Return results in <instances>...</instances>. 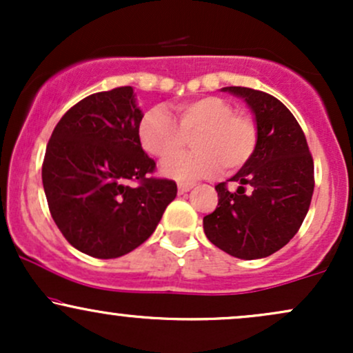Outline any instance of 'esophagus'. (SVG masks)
Returning <instances> with one entry per match:
<instances>
[{"instance_id": "obj_1", "label": "esophagus", "mask_w": 353, "mask_h": 353, "mask_svg": "<svg viewBox=\"0 0 353 353\" xmlns=\"http://www.w3.org/2000/svg\"><path fill=\"white\" fill-rule=\"evenodd\" d=\"M194 188V184H188V182H181L179 185H177V190H179V194H185L189 192L190 189Z\"/></svg>"}]
</instances>
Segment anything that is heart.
<instances>
[{
    "mask_svg": "<svg viewBox=\"0 0 353 353\" xmlns=\"http://www.w3.org/2000/svg\"><path fill=\"white\" fill-rule=\"evenodd\" d=\"M176 121L164 109H149L139 123V141L145 152L171 161L193 137L196 152L165 164L163 172L176 181H196L221 171L236 172L252 159L259 132L252 117L237 114L217 96L182 101L174 106Z\"/></svg>",
    "mask_w": 353,
    "mask_h": 353,
    "instance_id": "obj_1",
    "label": "heart"
}]
</instances>
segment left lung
<instances>
[{
  "instance_id": "left-lung-1",
  "label": "left lung",
  "mask_w": 353,
  "mask_h": 353,
  "mask_svg": "<svg viewBox=\"0 0 353 353\" xmlns=\"http://www.w3.org/2000/svg\"><path fill=\"white\" fill-rule=\"evenodd\" d=\"M252 111L259 141L252 159L216 185L219 202L204 217V232L229 255L254 261L277 252L301 229L314 194V161L292 112L257 89L229 86Z\"/></svg>"
}]
</instances>
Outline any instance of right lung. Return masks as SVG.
<instances>
[{
  "label": "right lung",
  "instance_id": "obj_1",
  "mask_svg": "<svg viewBox=\"0 0 353 353\" xmlns=\"http://www.w3.org/2000/svg\"><path fill=\"white\" fill-rule=\"evenodd\" d=\"M143 111L134 89L96 92L74 104L52 131L43 188L58 229L72 247L116 259L151 237L177 185L148 177L156 163L139 141ZM131 180L140 185L132 188Z\"/></svg>",
  "mask_w": 353,
  "mask_h": 353
}]
</instances>
